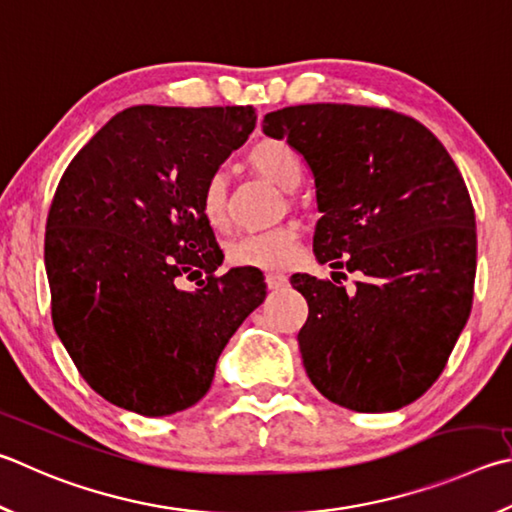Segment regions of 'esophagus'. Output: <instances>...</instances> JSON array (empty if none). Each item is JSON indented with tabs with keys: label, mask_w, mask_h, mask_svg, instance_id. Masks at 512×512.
Returning a JSON list of instances; mask_svg holds the SVG:
<instances>
[{
	"label": "esophagus",
	"mask_w": 512,
	"mask_h": 512,
	"mask_svg": "<svg viewBox=\"0 0 512 512\" xmlns=\"http://www.w3.org/2000/svg\"><path fill=\"white\" fill-rule=\"evenodd\" d=\"M266 284H268V288H271V291H280V288H284L288 284V280H286L284 273L271 271V273H266Z\"/></svg>",
	"instance_id": "esophagus-1"
}]
</instances>
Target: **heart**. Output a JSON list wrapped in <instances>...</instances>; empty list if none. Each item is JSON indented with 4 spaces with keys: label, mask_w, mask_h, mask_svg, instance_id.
Returning <instances> with one entry per match:
<instances>
[{
    "label": "heart",
    "mask_w": 512,
    "mask_h": 512,
    "mask_svg": "<svg viewBox=\"0 0 512 512\" xmlns=\"http://www.w3.org/2000/svg\"><path fill=\"white\" fill-rule=\"evenodd\" d=\"M248 161L259 174L280 185L282 190H295L304 176V163L291 145L280 138H264L248 152ZM199 208L208 226L221 228L228 219V183L221 172H212L199 194ZM297 255V228L286 224L271 230H259L230 241L228 262L232 266L282 268Z\"/></svg>",
    "instance_id": "1"
}]
</instances>
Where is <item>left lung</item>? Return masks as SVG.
Masks as SVG:
<instances>
[{"label":"left lung","instance_id":"8db88e82","mask_svg":"<svg viewBox=\"0 0 512 512\" xmlns=\"http://www.w3.org/2000/svg\"><path fill=\"white\" fill-rule=\"evenodd\" d=\"M264 134L304 156L322 217L313 253L356 273L291 277L309 304L297 333L315 389L353 412H394L441 376L470 318L475 208L439 138L392 109L297 105L264 116Z\"/></svg>","mask_w":512,"mask_h":512}]
</instances>
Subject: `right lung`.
<instances>
[{"mask_svg": "<svg viewBox=\"0 0 512 512\" xmlns=\"http://www.w3.org/2000/svg\"><path fill=\"white\" fill-rule=\"evenodd\" d=\"M255 120L253 107L136 105L62 174L44 237L53 327L89 387L123 410L199 403L232 333L264 302L257 268L215 273L224 253L199 208ZM181 276L204 280L183 292Z\"/></svg>", "mask_w": 512, "mask_h": 512, "instance_id": "add662e5", "label": "right lung"}]
</instances>
